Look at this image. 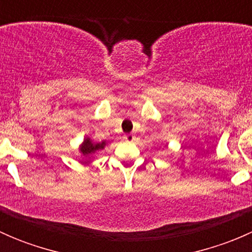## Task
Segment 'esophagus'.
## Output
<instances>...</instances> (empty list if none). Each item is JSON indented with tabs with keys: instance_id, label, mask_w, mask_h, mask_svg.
Here are the masks:
<instances>
[{
	"instance_id": "obj_1",
	"label": "esophagus",
	"mask_w": 252,
	"mask_h": 252,
	"mask_svg": "<svg viewBox=\"0 0 252 252\" xmlns=\"http://www.w3.org/2000/svg\"><path fill=\"white\" fill-rule=\"evenodd\" d=\"M134 138H135V136H134L133 134H126V135H124V140L126 141H133Z\"/></svg>"
}]
</instances>
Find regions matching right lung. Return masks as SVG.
Instances as JSON below:
<instances>
[{
	"label": "right lung",
	"mask_w": 252,
	"mask_h": 252,
	"mask_svg": "<svg viewBox=\"0 0 252 252\" xmlns=\"http://www.w3.org/2000/svg\"><path fill=\"white\" fill-rule=\"evenodd\" d=\"M103 145H105V142H102V144H94L90 139H86V140H84V144L81 145L80 151L83 152L84 156H90V155L94 154L96 150L102 149Z\"/></svg>",
	"instance_id": "add662e5"
}]
</instances>
